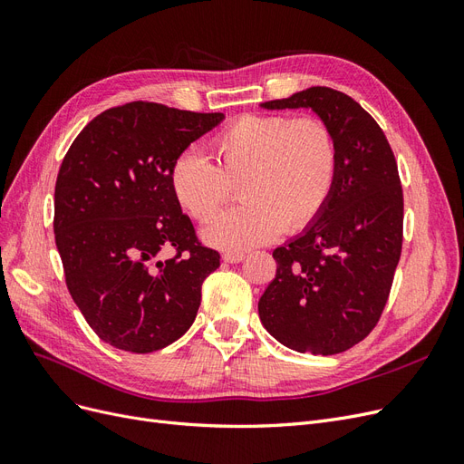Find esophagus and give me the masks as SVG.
<instances>
[{
  "label": "esophagus",
  "mask_w": 464,
  "mask_h": 464,
  "mask_svg": "<svg viewBox=\"0 0 464 464\" xmlns=\"http://www.w3.org/2000/svg\"><path fill=\"white\" fill-rule=\"evenodd\" d=\"M222 259L227 263H240L246 259V254H237V251H228V254H224Z\"/></svg>",
  "instance_id": "1"
}]
</instances>
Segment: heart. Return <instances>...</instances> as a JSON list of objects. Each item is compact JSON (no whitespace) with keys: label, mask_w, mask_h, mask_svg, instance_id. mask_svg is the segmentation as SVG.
<instances>
[{"label":"heart","mask_w":464,"mask_h":464,"mask_svg":"<svg viewBox=\"0 0 464 464\" xmlns=\"http://www.w3.org/2000/svg\"><path fill=\"white\" fill-rule=\"evenodd\" d=\"M210 147L217 164L195 149L178 154L170 186L195 220L208 222L240 184L246 201L203 230L208 244L230 251L312 227L339 174V143L321 118L242 114L213 137Z\"/></svg>","instance_id":"obj_1"}]
</instances>
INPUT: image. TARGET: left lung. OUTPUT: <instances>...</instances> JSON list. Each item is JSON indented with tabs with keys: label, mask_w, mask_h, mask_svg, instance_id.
<instances>
[{
	"label": "left lung",
	"mask_w": 464,
	"mask_h": 464,
	"mask_svg": "<svg viewBox=\"0 0 464 464\" xmlns=\"http://www.w3.org/2000/svg\"><path fill=\"white\" fill-rule=\"evenodd\" d=\"M263 108H312L339 143V174L321 217L273 251L259 317L278 343L315 356L344 353L382 317L402 251L404 199L395 154L354 98L312 87Z\"/></svg>",
	"instance_id": "obj_1"
}]
</instances>
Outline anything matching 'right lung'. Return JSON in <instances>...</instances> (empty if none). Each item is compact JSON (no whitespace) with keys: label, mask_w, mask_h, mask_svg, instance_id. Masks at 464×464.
Segmentation results:
<instances>
[{"label":"right lung","mask_w":464,"mask_h":464,"mask_svg":"<svg viewBox=\"0 0 464 464\" xmlns=\"http://www.w3.org/2000/svg\"><path fill=\"white\" fill-rule=\"evenodd\" d=\"M222 118L135 101L91 120L63 157L53 232L65 285L98 339L125 353L178 341L220 266L181 213L170 168ZM162 250L173 256L160 262Z\"/></svg>","instance_id":"add662e5"}]
</instances>
